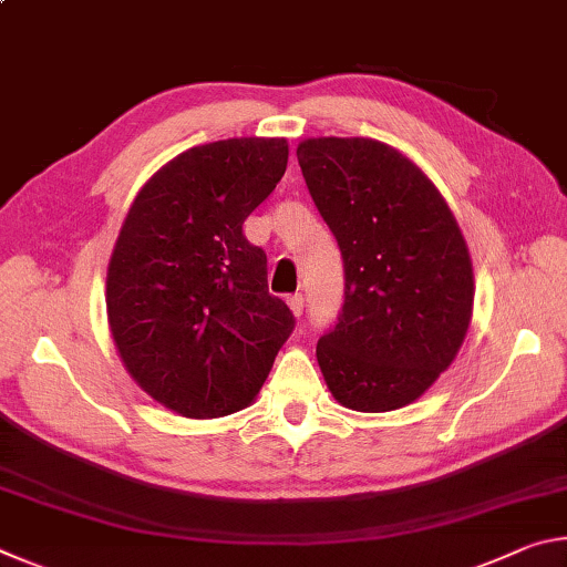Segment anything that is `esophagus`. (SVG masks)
Segmentation results:
<instances>
[{
	"mask_svg": "<svg viewBox=\"0 0 567 567\" xmlns=\"http://www.w3.org/2000/svg\"><path fill=\"white\" fill-rule=\"evenodd\" d=\"M287 305H290V310L295 312V318H302V310H305V297L300 292H295L287 297Z\"/></svg>",
	"mask_w": 567,
	"mask_h": 567,
	"instance_id": "esophagus-1",
	"label": "esophagus"
}]
</instances>
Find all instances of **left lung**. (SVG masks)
Masks as SVG:
<instances>
[{"label": "left lung", "instance_id": "obj_1", "mask_svg": "<svg viewBox=\"0 0 567 567\" xmlns=\"http://www.w3.org/2000/svg\"><path fill=\"white\" fill-rule=\"evenodd\" d=\"M315 207L342 252L344 302L318 342L332 398L360 412L415 402L450 368L473 315V262L437 187L385 142L297 147Z\"/></svg>", "mask_w": 567, "mask_h": 567}]
</instances>
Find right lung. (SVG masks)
<instances>
[{
	"label": "right lung",
	"mask_w": 567,
	"mask_h": 567,
	"mask_svg": "<svg viewBox=\"0 0 567 567\" xmlns=\"http://www.w3.org/2000/svg\"><path fill=\"white\" fill-rule=\"evenodd\" d=\"M285 140H219L150 177L107 270V318L137 385L185 417L247 408L295 330L267 290V255L245 219L287 167Z\"/></svg>",
	"instance_id": "right-lung-1"
}]
</instances>
